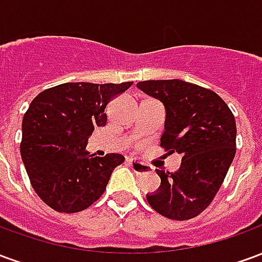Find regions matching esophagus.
Masks as SVG:
<instances>
[{
  "label": "esophagus",
  "mask_w": 262,
  "mask_h": 262,
  "mask_svg": "<svg viewBox=\"0 0 262 262\" xmlns=\"http://www.w3.org/2000/svg\"><path fill=\"white\" fill-rule=\"evenodd\" d=\"M127 164L130 165L132 170L137 172V174H147V172H151L153 168L150 167L148 164H144L142 161H137V160L133 159H127Z\"/></svg>",
  "instance_id": "34e87169"
}]
</instances>
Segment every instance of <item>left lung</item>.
Returning a JSON list of instances; mask_svg holds the SVG:
<instances>
[{"mask_svg": "<svg viewBox=\"0 0 262 262\" xmlns=\"http://www.w3.org/2000/svg\"><path fill=\"white\" fill-rule=\"evenodd\" d=\"M137 86L165 106L160 146L182 156L177 172L156 170L159 191L150 206L165 217L188 220L208 208L236 154V120L227 103L208 88L181 80H148Z\"/></svg>", "mask_w": 262, "mask_h": 262, "instance_id": "1", "label": "left lung"}]
</instances>
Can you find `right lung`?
I'll list each match as a JSON object with an SVG mask.
<instances>
[{"mask_svg": "<svg viewBox=\"0 0 262 262\" xmlns=\"http://www.w3.org/2000/svg\"><path fill=\"white\" fill-rule=\"evenodd\" d=\"M133 82H66L42 91L22 120L20 156L32 188L60 213L90 208L105 192L122 154L95 157L85 150L88 137L108 120L111 99Z\"/></svg>", "mask_w": 262, "mask_h": 262, "instance_id": "1", "label": "right lung"}]
</instances>
